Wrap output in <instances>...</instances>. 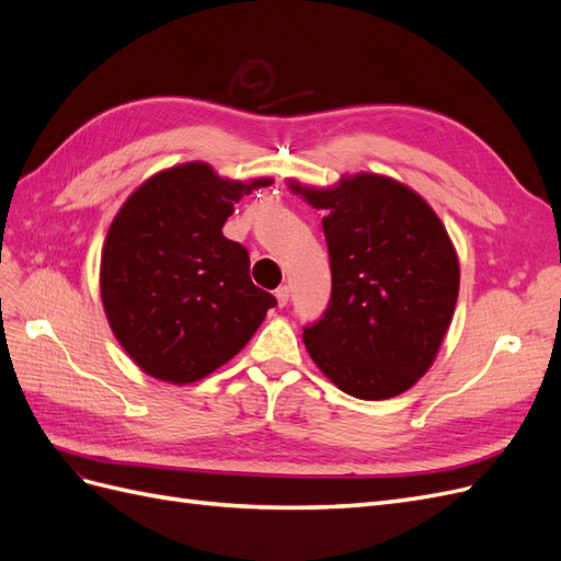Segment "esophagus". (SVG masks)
Wrapping results in <instances>:
<instances>
[{
	"label": "esophagus",
	"instance_id": "esophagus-1",
	"mask_svg": "<svg viewBox=\"0 0 561 561\" xmlns=\"http://www.w3.org/2000/svg\"><path fill=\"white\" fill-rule=\"evenodd\" d=\"M287 299H290V287H287V285H280L278 290H276V301H278V307H285Z\"/></svg>",
	"mask_w": 561,
	"mask_h": 561
}]
</instances>
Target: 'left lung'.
I'll use <instances>...</instances> for the list:
<instances>
[{
    "label": "left lung",
    "instance_id": "left-lung-1",
    "mask_svg": "<svg viewBox=\"0 0 561 561\" xmlns=\"http://www.w3.org/2000/svg\"><path fill=\"white\" fill-rule=\"evenodd\" d=\"M290 190L325 210L332 297L304 330L311 360L353 398L404 393L435 363L458 299L461 268L443 219L412 186L379 173L332 186L293 180Z\"/></svg>",
    "mask_w": 561,
    "mask_h": 561
}]
</instances>
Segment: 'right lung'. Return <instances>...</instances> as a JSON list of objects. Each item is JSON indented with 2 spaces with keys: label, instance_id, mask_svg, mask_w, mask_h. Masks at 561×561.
Listing matches in <instances>:
<instances>
[{
  "label": "right lung",
  "instance_id": "obj_1",
  "mask_svg": "<svg viewBox=\"0 0 561 561\" xmlns=\"http://www.w3.org/2000/svg\"><path fill=\"white\" fill-rule=\"evenodd\" d=\"M271 182L229 180L190 161L151 175L118 208L100 257V297L116 342L145 375L201 381L276 307L250 280L248 250L222 233L233 203Z\"/></svg>",
  "mask_w": 561,
  "mask_h": 561
}]
</instances>
